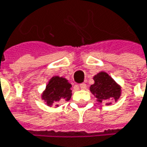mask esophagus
Here are the masks:
<instances>
[{"instance_id": "esophagus-1", "label": "esophagus", "mask_w": 147, "mask_h": 147, "mask_svg": "<svg viewBox=\"0 0 147 147\" xmlns=\"http://www.w3.org/2000/svg\"><path fill=\"white\" fill-rule=\"evenodd\" d=\"M80 88H81L82 90H85V89L87 88V85H86L85 83H82V84H80Z\"/></svg>"}]
</instances>
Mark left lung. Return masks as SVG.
<instances>
[{"instance_id": "obj_1", "label": "left lung", "mask_w": 147, "mask_h": 147, "mask_svg": "<svg viewBox=\"0 0 147 147\" xmlns=\"http://www.w3.org/2000/svg\"><path fill=\"white\" fill-rule=\"evenodd\" d=\"M94 84L90 86V91L99 102L110 105L111 100L117 101L121 96V87L105 71H101L93 76Z\"/></svg>"}]
</instances>
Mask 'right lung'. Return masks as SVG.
Segmentation results:
<instances>
[{
    "label": "right lung",
    "instance_id": "add662e5",
    "mask_svg": "<svg viewBox=\"0 0 147 147\" xmlns=\"http://www.w3.org/2000/svg\"><path fill=\"white\" fill-rule=\"evenodd\" d=\"M71 84L68 80L55 76L49 81L45 90L41 95L42 100H44L48 106L59 107V103L63 101H69L71 98Z\"/></svg>",
    "mask_w": 147,
    "mask_h": 147
}]
</instances>
